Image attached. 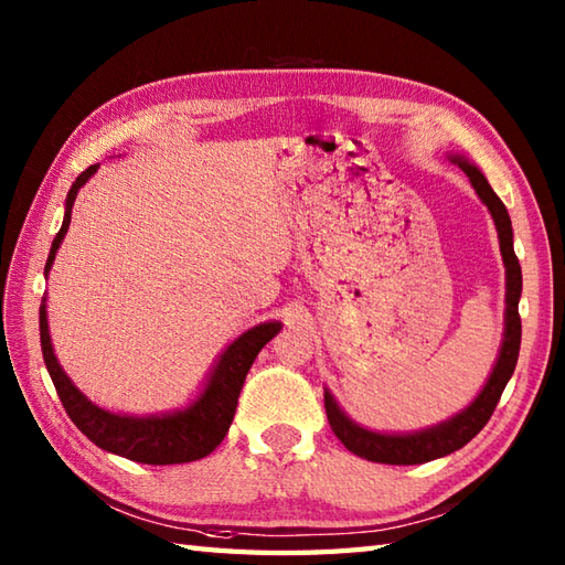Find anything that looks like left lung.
<instances>
[{
	"instance_id": "left-lung-1",
	"label": "left lung",
	"mask_w": 565,
	"mask_h": 565,
	"mask_svg": "<svg viewBox=\"0 0 565 565\" xmlns=\"http://www.w3.org/2000/svg\"><path fill=\"white\" fill-rule=\"evenodd\" d=\"M454 162L461 167L468 179H471L476 194L481 196V201L488 206L498 227L502 262H505V338H502V347H500L498 362L493 366V374L488 376L483 391L478 393V398L468 407H463L461 413L449 417L447 423L413 431V435L411 431H407V435H381V431H371L362 425H356L354 419H350L342 413V407L332 398V393L326 391V413H328L332 431L338 435V439L347 449L356 456H362L366 461L411 466V463H425L431 459H439V456H447L456 449H461L463 444L471 441L478 431L486 427L490 415L495 411L502 391L508 386L510 376L514 374V366H518L520 340H522V320H520L522 269L512 247L510 213L505 209V203H502L495 191L490 189L488 179L483 177L481 170H478V167L459 158V154H456Z\"/></svg>"
}]
</instances>
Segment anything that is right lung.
<instances>
[{
    "instance_id": "obj_1",
    "label": "right lung",
    "mask_w": 565,
    "mask_h": 565,
    "mask_svg": "<svg viewBox=\"0 0 565 565\" xmlns=\"http://www.w3.org/2000/svg\"><path fill=\"white\" fill-rule=\"evenodd\" d=\"M99 170V164H92L84 170L72 189L67 191L65 199V218L63 227H60L51 255L45 262V274L51 271L55 252L63 243V237L70 227L72 206H75L77 191L89 182V177ZM41 350L45 359V369L53 379V386L63 401L65 413L70 415L72 423L77 425L82 435H87L99 449L111 451L118 456H126L130 461L138 463H152V466H167V463H186L209 456L223 437L227 435L235 417V407L239 391L247 371L255 362L259 350L267 344L276 332L281 330V322H259V326L249 328L247 332L239 334L235 342L227 344V350L215 362L206 386L199 393V398L191 403L184 411L164 413V415H118L109 413L104 407L94 405L87 401L75 383L67 379L63 366L57 364L51 344V332H47V316H45V298L41 303Z\"/></svg>"
}]
</instances>
